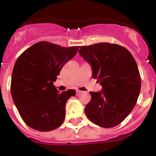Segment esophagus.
Listing matches in <instances>:
<instances>
[{
	"mask_svg": "<svg viewBox=\"0 0 156 156\" xmlns=\"http://www.w3.org/2000/svg\"><path fill=\"white\" fill-rule=\"evenodd\" d=\"M83 91H81V90H76V95H80V94H82Z\"/></svg>",
	"mask_w": 156,
	"mask_h": 156,
	"instance_id": "esophagus-1",
	"label": "esophagus"
}]
</instances>
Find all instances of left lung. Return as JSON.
<instances>
[{
  "mask_svg": "<svg viewBox=\"0 0 156 156\" xmlns=\"http://www.w3.org/2000/svg\"><path fill=\"white\" fill-rule=\"evenodd\" d=\"M79 53L102 86L101 91L90 92L87 116L102 127L117 126L131 112L140 94V76L133 55L126 48L109 43L82 46Z\"/></svg>",
  "mask_w": 156,
  "mask_h": 156,
  "instance_id": "obj_1",
  "label": "left lung"
}]
</instances>
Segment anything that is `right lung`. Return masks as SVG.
I'll use <instances>...</instances> for the list:
<instances>
[{
	"label": "right lung",
	"instance_id": "obj_1",
	"mask_svg": "<svg viewBox=\"0 0 156 156\" xmlns=\"http://www.w3.org/2000/svg\"><path fill=\"white\" fill-rule=\"evenodd\" d=\"M79 48L41 41L18 58L12 71L11 94L27 126L39 131H50L63 122L66 104L75 96L76 90L59 93L53 82Z\"/></svg>",
	"mask_w": 156,
	"mask_h": 156
}]
</instances>
